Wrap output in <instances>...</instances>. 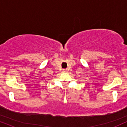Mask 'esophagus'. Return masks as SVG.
<instances>
[{
    "label": "esophagus",
    "instance_id": "obj_1",
    "mask_svg": "<svg viewBox=\"0 0 127 127\" xmlns=\"http://www.w3.org/2000/svg\"><path fill=\"white\" fill-rule=\"evenodd\" d=\"M67 70V69H63V72H66Z\"/></svg>",
    "mask_w": 127,
    "mask_h": 127
}]
</instances>
